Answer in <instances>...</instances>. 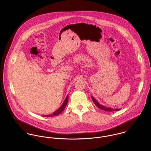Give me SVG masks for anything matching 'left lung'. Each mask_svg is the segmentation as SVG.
<instances>
[{"mask_svg": "<svg viewBox=\"0 0 151 151\" xmlns=\"http://www.w3.org/2000/svg\"><path fill=\"white\" fill-rule=\"evenodd\" d=\"M92 98V99L93 102V103L95 104V105L99 109H102V110H105V111H118L120 109H113L111 108H109V107H106V106H104L103 105H102L101 104H100L92 96H91Z\"/></svg>", "mask_w": 151, "mask_h": 151, "instance_id": "1", "label": "left lung"}]
</instances>
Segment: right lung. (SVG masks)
<instances>
[{
	"label": "right lung",
	"mask_w": 151,
	"mask_h": 151,
	"mask_svg": "<svg viewBox=\"0 0 151 151\" xmlns=\"http://www.w3.org/2000/svg\"><path fill=\"white\" fill-rule=\"evenodd\" d=\"M68 96L67 95L65 98V99L63 103V104L62 105V106L59 108L57 110H56L55 112H53V113L50 114H49V115H46L45 116V117H53V116H58V114H60L65 109L67 104V102H68Z\"/></svg>",
	"instance_id": "obj_1"
}]
</instances>
